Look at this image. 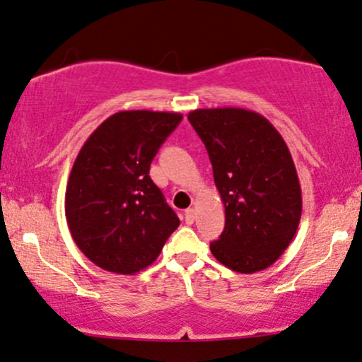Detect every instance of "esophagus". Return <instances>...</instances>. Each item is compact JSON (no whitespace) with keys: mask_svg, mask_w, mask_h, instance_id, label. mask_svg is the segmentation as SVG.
Masks as SVG:
<instances>
[{"mask_svg":"<svg viewBox=\"0 0 362 362\" xmlns=\"http://www.w3.org/2000/svg\"><path fill=\"white\" fill-rule=\"evenodd\" d=\"M185 222H186V224H189V226H192L194 222V210L193 209H188L185 212Z\"/></svg>","mask_w":362,"mask_h":362,"instance_id":"34e87169","label":"esophagus"}]
</instances>
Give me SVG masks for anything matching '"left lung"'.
Listing matches in <instances>:
<instances>
[{"label":"left lung","mask_w":362,"mask_h":362,"mask_svg":"<svg viewBox=\"0 0 362 362\" xmlns=\"http://www.w3.org/2000/svg\"><path fill=\"white\" fill-rule=\"evenodd\" d=\"M188 119L205 144L226 206V227L210 251L239 274L269 269L291 245L303 212L286 141L267 117L247 109H194Z\"/></svg>","instance_id":"1"}]
</instances>
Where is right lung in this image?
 Here are the masks:
<instances>
[{"label": "right lung", "instance_id": "right-lung-1", "mask_svg": "<svg viewBox=\"0 0 362 362\" xmlns=\"http://www.w3.org/2000/svg\"><path fill=\"white\" fill-rule=\"evenodd\" d=\"M180 112L119 111L80 148L64 214L78 250L100 269L133 275L156 262L180 218L150 180V162Z\"/></svg>", "mask_w": 362, "mask_h": 362}]
</instances>
